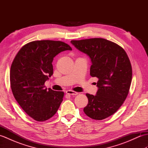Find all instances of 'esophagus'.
I'll return each instance as SVG.
<instances>
[{
	"instance_id": "34e87169",
	"label": "esophagus",
	"mask_w": 148,
	"mask_h": 148,
	"mask_svg": "<svg viewBox=\"0 0 148 148\" xmlns=\"http://www.w3.org/2000/svg\"><path fill=\"white\" fill-rule=\"evenodd\" d=\"M66 93L68 94V95H77L78 94L77 92H74V91H72V90L66 91Z\"/></svg>"
}]
</instances>
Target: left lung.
Here are the masks:
<instances>
[{
    "label": "left lung",
    "instance_id": "1",
    "mask_svg": "<svg viewBox=\"0 0 148 148\" xmlns=\"http://www.w3.org/2000/svg\"><path fill=\"white\" fill-rule=\"evenodd\" d=\"M71 43L92 61L90 76L98 78L96 95L86 93L88 103L84 113L102 120L112 115L123 103L129 92L132 69L123 48L102 38L72 40Z\"/></svg>",
    "mask_w": 148,
    "mask_h": 148
}]
</instances>
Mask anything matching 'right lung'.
<instances>
[{
    "label": "right lung",
    "mask_w": 148,
    "mask_h": 148,
    "mask_svg": "<svg viewBox=\"0 0 148 148\" xmlns=\"http://www.w3.org/2000/svg\"><path fill=\"white\" fill-rule=\"evenodd\" d=\"M72 50L60 40H34L20 49L11 66L10 84L16 100L37 121H45L58 111L64 93L45 88L53 73L52 62L58 53Z\"/></svg>",
    "instance_id": "1"
}]
</instances>
